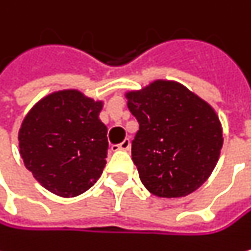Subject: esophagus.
I'll list each match as a JSON object with an SVG mask.
<instances>
[{
    "label": "esophagus",
    "mask_w": 251,
    "mask_h": 251,
    "mask_svg": "<svg viewBox=\"0 0 251 251\" xmlns=\"http://www.w3.org/2000/svg\"><path fill=\"white\" fill-rule=\"evenodd\" d=\"M116 149H117V150H123V151H128V150L131 149V141H129V138L123 140L119 146H116Z\"/></svg>",
    "instance_id": "1"
}]
</instances>
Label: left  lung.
Instances as JSON below:
<instances>
[{
	"mask_svg": "<svg viewBox=\"0 0 251 251\" xmlns=\"http://www.w3.org/2000/svg\"><path fill=\"white\" fill-rule=\"evenodd\" d=\"M125 97L140 123L132 160L144 187L160 198H181L202 186L223 146L214 108L173 80H154Z\"/></svg>",
	"mask_w": 251,
	"mask_h": 251,
	"instance_id": "1",
	"label": "left lung"
}]
</instances>
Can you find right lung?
<instances>
[{
	"label": "right lung",
	"instance_id": "1",
	"mask_svg": "<svg viewBox=\"0 0 251 251\" xmlns=\"http://www.w3.org/2000/svg\"><path fill=\"white\" fill-rule=\"evenodd\" d=\"M102 105L77 89H64L41 98L25 116L19 151L49 192L74 198L101 177L108 149L107 126L100 120Z\"/></svg>",
	"mask_w": 251,
	"mask_h": 251
}]
</instances>
